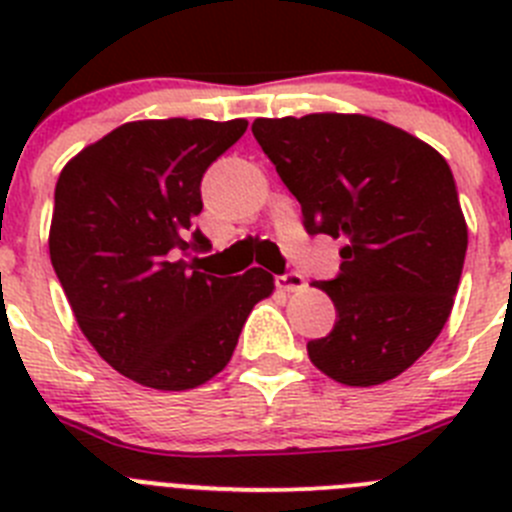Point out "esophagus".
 <instances>
[{"instance_id": "obj_1", "label": "esophagus", "mask_w": 512, "mask_h": 512, "mask_svg": "<svg viewBox=\"0 0 512 512\" xmlns=\"http://www.w3.org/2000/svg\"><path fill=\"white\" fill-rule=\"evenodd\" d=\"M277 287L284 292H302L305 289V277L297 274V271H287L282 277H277Z\"/></svg>"}]
</instances>
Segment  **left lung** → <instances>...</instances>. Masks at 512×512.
I'll list each match as a JSON object with an SVG mask.
<instances>
[{
	"label": "left lung",
	"mask_w": 512,
	"mask_h": 512,
	"mask_svg": "<svg viewBox=\"0 0 512 512\" xmlns=\"http://www.w3.org/2000/svg\"><path fill=\"white\" fill-rule=\"evenodd\" d=\"M251 130L307 233L343 241L338 277L315 282L336 325L307 356L348 387L395 379L438 338L464 269L467 223L446 158L366 115L259 117Z\"/></svg>",
	"instance_id": "obj_1"
}]
</instances>
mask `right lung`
<instances>
[{
  "label": "right lung",
  "mask_w": 512,
  "mask_h": 512,
  "mask_svg": "<svg viewBox=\"0 0 512 512\" xmlns=\"http://www.w3.org/2000/svg\"><path fill=\"white\" fill-rule=\"evenodd\" d=\"M246 120L125 122L76 153L56 184L51 264L81 333L112 369L182 392L223 372L274 277H215L179 253L210 251L194 228L202 176Z\"/></svg>",
  "instance_id": "right-lung-1"
}]
</instances>
